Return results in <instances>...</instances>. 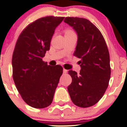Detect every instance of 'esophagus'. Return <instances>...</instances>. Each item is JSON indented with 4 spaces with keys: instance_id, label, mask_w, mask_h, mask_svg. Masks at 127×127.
I'll use <instances>...</instances> for the list:
<instances>
[{
    "instance_id": "esophagus-1",
    "label": "esophagus",
    "mask_w": 127,
    "mask_h": 127,
    "mask_svg": "<svg viewBox=\"0 0 127 127\" xmlns=\"http://www.w3.org/2000/svg\"><path fill=\"white\" fill-rule=\"evenodd\" d=\"M67 72V70L65 69H63V73L64 74H66Z\"/></svg>"
}]
</instances>
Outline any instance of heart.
Here are the masks:
<instances>
[{"label": "heart", "mask_w": 127, "mask_h": 127, "mask_svg": "<svg viewBox=\"0 0 127 127\" xmlns=\"http://www.w3.org/2000/svg\"><path fill=\"white\" fill-rule=\"evenodd\" d=\"M67 32H71V31H67Z\"/></svg>", "instance_id": "b5f03b06"}]
</instances>
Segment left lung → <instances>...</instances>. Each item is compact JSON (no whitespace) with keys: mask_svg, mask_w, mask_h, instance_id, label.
Wrapping results in <instances>:
<instances>
[{"mask_svg":"<svg viewBox=\"0 0 127 127\" xmlns=\"http://www.w3.org/2000/svg\"><path fill=\"white\" fill-rule=\"evenodd\" d=\"M64 22L76 32L77 42L74 55L79 61L80 74L70 70L72 83L67 87L74 104L88 107L103 97L111 77L110 58L107 45L99 29L89 20L66 17Z\"/></svg>","mask_w":127,"mask_h":127,"instance_id":"8db88e82","label":"left lung"}]
</instances>
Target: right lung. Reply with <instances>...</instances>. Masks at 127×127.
I'll use <instances>...</instances> for the list:
<instances>
[{"label":"right lung","instance_id":"add662e5","mask_svg":"<svg viewBox=\"0 0 127 127\" xmlns=\"http://www.w3.org/2000/svg\"><path fill=\"white\" fill-rule=\"evenodd\" d=\"M64 17L50 16L28 25L16 42L12 56L13 78L23 99L42 109L51 104L63 74L60 65L52 66L42 58L50 50L56 28Z\"/></svg>","mask_w":127,"mask_h":127}]
</instances>
